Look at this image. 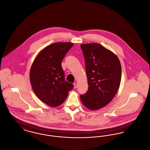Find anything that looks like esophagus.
<instances>
[{
    "label": "esophagus",
    "instance_id": "1",
    "mask_svg": "<svg viewBox=\"0 0 150 150\" xmlns=\"http://www.w3.org/2000/svg\"><path fill=\"white\" fill-rule=\"evenodd\" d=\"M77 87H78V85H77V84L75 83H74V88H75V89H76L77 88Z\"/></svg>",
    "mask_w": 150,
    "mask_h": 150
}]
</instances>
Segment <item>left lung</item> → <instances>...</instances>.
<instances>
[{"label":"left lung","mask_w":150,"mask_h":150,"mask_svg":"<svg viewBox=\"0 0 150 150\" xmlns=\"http://www.w3.org/2000/svg\"><path fill=\"white\" fill-rule=\"evenodd\" d=\"M85 59L88 89L80 96L83 104L91 110L108 105L120 84L121 66L117 56L98 43L80 45Z\"/></svg>","instance_id":"8db88e82"}]
</instances>
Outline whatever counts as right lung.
Returning a JSON list of instances; mask_svg holds the SVG:
<instances>
[{"label": "right lung", "mask_w": 150, "mask_h": 150, "mask_svg": "<svg viewBox=\"0 0 150 150\" xmlns=\"http://www.w3.org/2000/svg\"><path fill=\"white\" fill-rule=\"evenodd\" d=\"M74 44L54 43L41 50L30 71V80L38 98L50 107L63 103L74 85L64 79L61 62Z\"/></svg>", "instance_id": "right-lung-1"}]
</instances>
